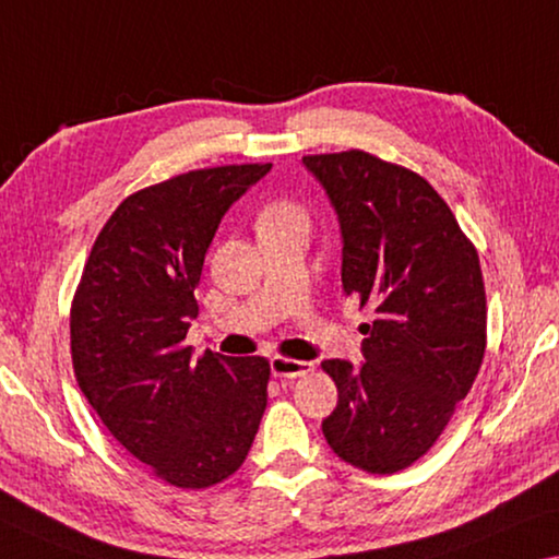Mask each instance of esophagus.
<instances>
[{
  "mask_svg": "<svg viewBox=\"0 0 559 559\" xmlns=\"http://www.w3.org/2000/svg\"><path fill=\"white\" fill-rule=\"evenodd\" d=\"M270 367H272V374L282 377V380H295V377H305L307 372H312V362L292 359V357H272Z\"/></svg>",
  "mask_w": 559,
  "mask_h": 559,
  "instance_id": "1",
  "label": "esophagus"
}]
</instances>
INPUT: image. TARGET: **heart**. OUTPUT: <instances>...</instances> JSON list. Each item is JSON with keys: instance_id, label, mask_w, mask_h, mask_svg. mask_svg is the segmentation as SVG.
Here are the masks:
<instances>
[{"instance_id": "b5f03b06", "label": "heart", "mask_w": 559, "mask_h": 559, "mask_svg": "<svg viewBox=\"0 0 559 559\" xmlns=\"http://www.w3.org/2000/svg\"><path fill=\"white\" fill-rule=\"evenodd\" d=\"M289 225L307 227V214H305L302 207H299L297 202L280 200V202L270 204V207L262 212V219H260V227L262 229H267V227H289Z\"/></svg>"}]
</instances>
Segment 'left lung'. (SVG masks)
<instances>
[{
    "instance_id": "1",
    "label": "left lung",
    "mask_w": 559,
    "mask_h": 559,
    "mask_svg": "<svg viewBox=\"0 0 559 559\" xmlns=\"http://www.w3.org/2000/svg\"><path fill=\"white\" fill-rule=\"evenodd\" d=\"M302 162L337 212L342 289L372 312L365 362H322L340 397L322 432L349 465L392 475L432 448L483 365L479 257L417 171L362 150Z\"/></svg>"
}]
</instances>
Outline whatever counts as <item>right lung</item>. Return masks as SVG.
<instances>
[{"instance_id":"obj_1","label":"right lung","mask_w":559,"mask_h":559,"mask_svg":"<svg viewBox=\"0 0 559 559\" xmlns=\"http://www.w3.org/2000/svg\"><path fill=\"white\" fill-rule=\"evenodd\" d=\"M270 169H194L130 194L94 239L74 292L76 384L111 437L175 487L235 475L267 407V359L210 349L194 359L185 337L214 231Z\"/></svg>"}]
</instances>
